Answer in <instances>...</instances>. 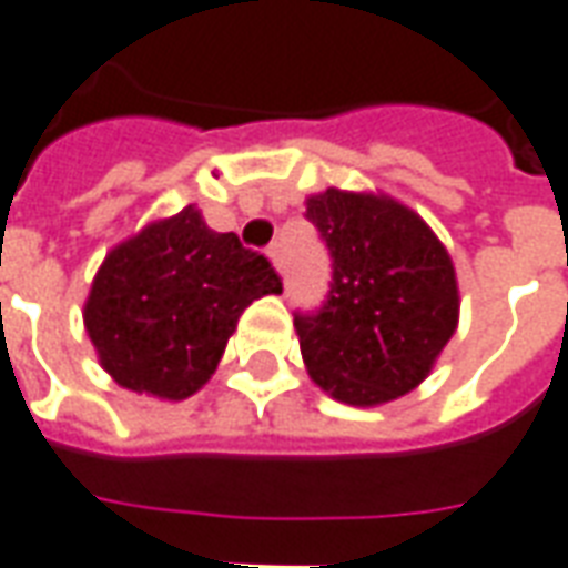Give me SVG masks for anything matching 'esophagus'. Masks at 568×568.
<instances>
[{"instance_id":"esophagus-1","label":"esophagus","mask_w":568,"mask_h":568,"mask_svg":"<svg viewBox=\"0 0 568 568\" xmlns=\"http://www.w3.org/2000/svg\"><path fill=\"white\" fill-rule=\"evenodd\" d=\"M268 260H272V265L281 272V268H284V247H281V244H272V247H268Z\"/></svg>"}]
</instances>
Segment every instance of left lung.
<instances>
[{
  "label": "left lung",
  "instance_id": "8db88e82",
  "mask_svg": "<svg viewBox=\"0 0 568 568\" xmlns=\"http://www.w3.org/2000/svg\"><path fill=\"white\" fill-rule=\"evenodd\" d=\"M305 216L333 256L324 308L293 321L312 382L348 406L419 388L458 327L456 268L440 239L385 192L329 186L305 199Z\"/></svg>",
  "mask_w": 568,
  "mask_h": 568
}]
</instances>
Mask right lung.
Returning a JSON list of instances; mask_svg holds the SVG:
<instances>
[{
	"label": "right lung",
	"mask_w": 568,
	"mask_h": 568,
	"mask_svg": "<svg viewBox=\"0 0 568 568\" xmlns=\"http://www.w3.org/2000/svg\"><path fill=\"white\" fill-rule=\"evenodd\" d=\"M268 293H281V277L263 253L213 232L189 204L106 253L82 317L100 367L122 388L186 400L213 376L241 312Z\"/></svg>",
	"instance_id": "1"
}]
</instances>
